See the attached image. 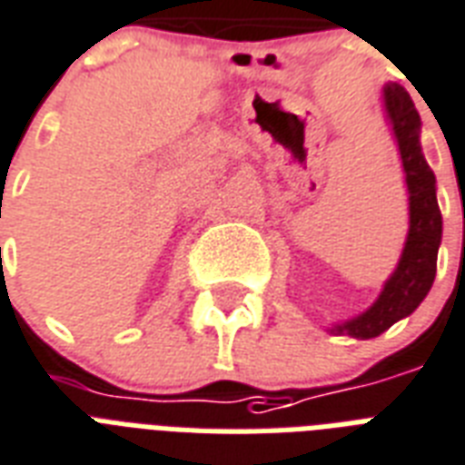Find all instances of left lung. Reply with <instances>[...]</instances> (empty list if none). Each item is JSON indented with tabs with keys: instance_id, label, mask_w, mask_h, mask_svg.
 <instances>
[{
	"instance_id": "8db88e82",
	"label": "left lung",
	"mask_w": 465,
	"mask_h": 465,
	"mask_svg": "<svg viewBox=\"0 0 465 465\" xmlns=\"http://www.w3.org/2000/svg\"><path fill=\"white\" fill-rule=\"evenodd\" d=\"M383 99L401 147L402 169L408 182L410 232L401 264L388 279L379 301L359 318L332 327V332L351 334L359 340L379 337L393 322L410 315L422 303L437 276V252L441 242V211L434 192V172L420 147V114L401 84L383 86Z\"/></svg>"
}]
</instances>
